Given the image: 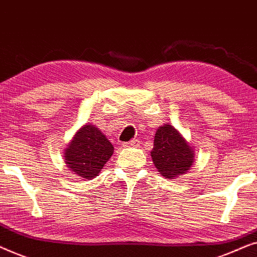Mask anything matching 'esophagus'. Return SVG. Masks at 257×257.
<instances>
[{"instance_id":"34e87169","label":"esophagus","mask_w":257,"mask_h":257,"mask_svg":"<svg viewBox=\"0 0 257 257\" xmlns=\"http://www.w3.org/2000/svg\"><path fill=\"white\" fill-rule=\"evenodd\" d=\"M138 144H139L138 140H131V142L122 143V146H124V147H131V146H137Z\"/></svg>"}]
</instances>
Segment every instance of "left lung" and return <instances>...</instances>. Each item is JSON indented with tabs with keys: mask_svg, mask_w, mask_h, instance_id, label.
Instances as JSON below:
<instances>
[{
	"mask_svg": "<svg viewBox=\"0 0 257 257\" xmlns=\"http://www.w3.org/2000/svg\"><path fill=\"white\" fill-rule=\"evenodd\" d=\"M153 164L166 179H174L188 172L194 163V151L174 126L158 127L151 151Z\"/></svg>",
	"mask_w": 257,
	"mask_h": 257,
	"instance_id": "1",
	"label": "left lung"
}]
</instances>
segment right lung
Here are the masks:
<instances>
[{
  "label": "right lung",
  "instance_id": "right-lung-1",
  "mask_svg": "<svg viewBox=\"0 0 257 257\" xmlns=\"http://www.w3.org/2000/svg\"><path fill=\"white\" fill-rule=\"evenodd\" d=\"M113 154V145L92 124L84 125L76 132L68 149L64 161L73 174L84 179H93L103 170Z\"/></svg>",
  "mask_w": 257,
  "mask_h": 257
}]
</instances>
